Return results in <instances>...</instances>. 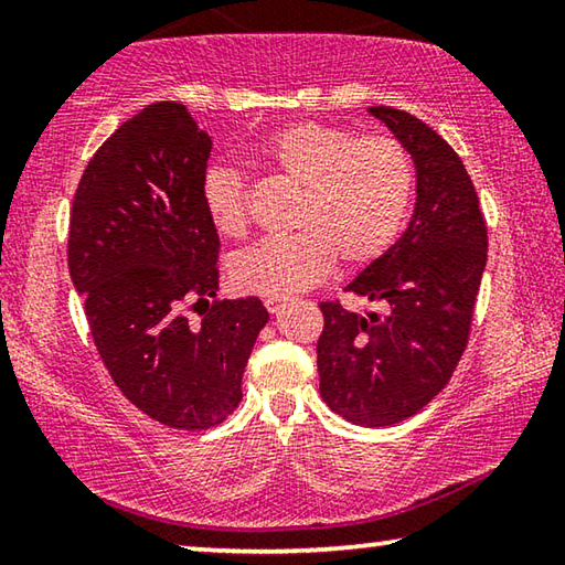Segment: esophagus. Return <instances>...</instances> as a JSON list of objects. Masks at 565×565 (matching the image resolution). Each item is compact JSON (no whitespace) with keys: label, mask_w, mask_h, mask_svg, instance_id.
I'll return each mask as SVG.
<instances>
[{"label":"esophagus","mask_w":565,"mask_h":565,"mask_svg":"<svg viewBox=\"0 0 565 565\" xmlns=\"http://www.w3.org/2000/svg\"><path fill=\"white\" fill-rule=\"evenodd\" d=\"M284 303L286 299H281V296H266L264 299V306L269 309V313H279L284 309Z\"/></svg>","instance_id":"1"}]
</instances>
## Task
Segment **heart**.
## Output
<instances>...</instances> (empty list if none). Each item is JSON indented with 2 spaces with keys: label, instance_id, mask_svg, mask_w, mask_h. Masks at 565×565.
Returning <instances> with one entry per match:
<instances>
[{
  "label": "heart",
  "instance_id": "obj_1",
  "mask_svg": "<svg viewBox=\"0 0 565 565\" xmlns=\"http://www.w3.org/2000/svg\"><path fill=\"white\" fill-rule=\"evenodd\" d=\"M264 167L301 186L289 238H266L232 262V281L248 294L286 296L309 289L339 259L363 266L384 256L414 199L416 171L408 149L384 134H361L321 121H296L256 149ZM202 202L218 234L248 232V196L234 169L212 167Z\"/></svg>",
  "mask_w": 565,
  "mask_h": 565
}]
</instances>
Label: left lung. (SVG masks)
<instances>
[{"mask_svg":"<svg viewBox=\"0 0 565 565\" xmlns=\"http://www.w3.org/2000/svg\"><path fill=\"white\" fill-rule=\"evenodd\" d=\"M416 167L414 216L398 242L347 291L386 306L356 313L323 301L321 396L351 424L379 428L424 408L468 343L489 234L473 181L444 137L394 107H369Z\"/></svg>","mask_w":565,"mask_h":565,"instance_id":"1","label":"left lung"}]
</instances>
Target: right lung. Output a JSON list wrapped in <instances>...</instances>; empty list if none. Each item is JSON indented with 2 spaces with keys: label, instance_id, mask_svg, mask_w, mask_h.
Instances as JSON below:
<instances>
[{
  "label": "right lung",
  "instance_id": "1",
  "mask_svg": "<svg viewBox=\"0 0 565 565\" xmlns=\"http://www.w3.org/2000/svg\"><path fill=\"white\" fill-rule=\"evenodd\" d=\"M209 154L212 137L184 104H149L89 159L70 218V276L104 366L134 406L184 431L238 406L269 321L256 296L216 299L218 234L202 202Z\"/></svg>",
  "mask_w": 565,
  "mask_h": 565
}]
</instances>
